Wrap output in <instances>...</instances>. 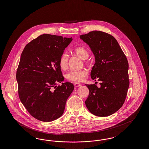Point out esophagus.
Returning a JSON list of instances; mask_svg holds the SVG:
<instances>
[{
	"label": "esophagus",
	"mask_w": 149,
	"mask_h": 149,
	"mask_svg": "<svg viewBox=\"0 0 149 149\" xmlns=\"http://www.w3.org/2000/svg\"><path fill=\"white\" fill-rule=\"evenodd\" d=\"M74 86H75V87H79L80 86H81V84H80V83H74Z\"/></svg>",
	"instance_id": "obj_1"
}]
</instances>
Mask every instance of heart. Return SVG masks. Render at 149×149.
<instances>
[{"label": "heart", "instance_id": "heart-1", "mask_svg": "<svg viewBox=\"0 0 149 149\" xmlns=\"http://www.w3.org/2000/svg\"><path fill=\"white\" fill-rule=\"evenodd\" d=\"M74 53L81 59H86L89 56L88 50L83 47H78L74 50ZM69 56L66 53L63 54L59 59V65L62 69H66L68 66ZM88 72L84 69L79 70H71L66 75V78L71 81L81 82L87 75Z\"/></svg>", "mask_w": 149, "mask_h": 149}]
</instances>
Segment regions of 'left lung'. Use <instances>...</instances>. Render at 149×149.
Segmentation results:
<instances>
[{
  "label": "left lung",
  "mask_w": 149,
  "mask_h": 149,
  "mask_svg": "<svg viewBox=\"0 0 149 149\" xmlns=\"http://www.w3.org/2000/svg\"><path fill=\"white\" fill-rule=\"evenodd\" d=\"M95 57L91 77L100 81V86L85 84L89 94L85 105L93 114L107 117L123 106L129 87L128 63L116 38L108 33L93 31L80 36Z\"/></svg>",
  "instance_id": "8db88e82"
}]
</instances>
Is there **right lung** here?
I'll return each instance as SVG.
<instances>
[{
    "label": "right lung",
    "mask_w": 149,
    "mask_h": 149,
    "mask_svg": "<svg viewBox=\"0 0 149 149\" xmlns=\"http://www.w3.org/2000/svg\"><path fill=\"white\" fill-rule=\"evenodd\" d=\"M72 40L43 34L29 43L22 53L16 74L19 97L38 120L52 121L64 113L74 85L65 82L57 86L64 80L59 59Z\"/></svg>",
    "instance_id": "add662e5"
}]
</instances>
